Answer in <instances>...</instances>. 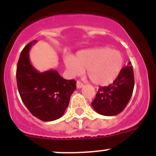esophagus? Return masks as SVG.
Returning a JSON list of instances; mask_svg holds the SVG:
<instances>
[{"instance_id":"1","label":"esophagus","mask_w":156,"mask_h":156,"mask_svg":"<svg viewBox=\"0 0 156 156\" xmlns=\"http://www.w3.org/2000/svg\"><path fill=\"white\" fill-rule=\"evenodd\" d=\"M83 87V83H81L80 81H77V83H76V87L78 88V89H80V88H82Z\"/></svg>"}]
</instances>
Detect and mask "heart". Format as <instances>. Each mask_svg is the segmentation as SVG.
Listing matches in <instances>:
<instances>
[{"instance_id":"1","label":"heart","mask_w":156,"mask_h":156,"mask_svg":"<svg viewBox=\"0 0 156 156\" xmlns=\"http://www.w3.org/2000/svg\"><path fill=\"white\" fill-rule=\"evenodd\" d=\"M65 64L73 75H87L93 83L106 86L119 76L124 66L122 54L109 48H98L78 51L75 58L67 56Z\"/></svg>"}]
</instances>
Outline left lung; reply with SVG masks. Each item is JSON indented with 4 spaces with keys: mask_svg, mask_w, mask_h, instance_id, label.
Here are the masks:
<instances>
[{
    "mask_svg": "<svg viewBox=\"0 0 156 156\" xmlns=\"http://www.w3.org/2000/svg\"><path fill=\"white\" fill-rule=\"evenodd\" d=\"M133 87V66L129 62L112 84L99 88L92 107L98 114L107 116L120 113L131 98Z\"/></svg>",
    "mask_w": 156,
    "mask_h": 156,
    "instance_id": "8db88e82",
    "label": "left lung"
}]
</instances>
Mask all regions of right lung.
<instances>
[{"instance_id":"add662e5","label":"right lung","mask_w":156,"mask_h":156,"mask_svg":"<svg viewBox=\"0 0 156 156\" xmlns=\"http://www.w3.org/2000/svg\"><path fill=\"white\" fill-rule=\"evenodd\" d=\"M36 42L26 45L20 54L16 69L18 90L32 115L49 122L65 113L76 82L63 79L56 70L37 71L30 60V48Z\"/></svg>"}]
</instances>
